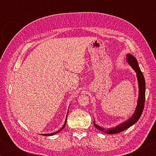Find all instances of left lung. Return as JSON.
I'll return each instance as SVG.
<instances>
[{"instance_id": "obj_1", "label": "left lung", "mask_w": 156, "mask_h": 156, "mask_svg": "<svg viewBox=\"0 0 156 156\" xmlns=\"http://www.w3.org/2000/svg\"><path fill=\"white\" fill-rule=\"evenodd\" d=\"M126 60L131 67L135 70V72L137 73V78H138V84H139V97L138 100V105L136 107V109L135 111V113L133 115V116L131 118H129L128 120L126 122H123L122 124H120L115 128H111L109 129H105L104 128H102L94 123V126H96L98 130L101 131L104 133H106L108 134H114L118 133L120 132H122L123 131L126 130V129L130 127L131 126L134 125L137 121L139 120L140 116L143 112L144 107V101H145V80L143 76V73L141 72L140 69L138 62H137L136 59L131 54L126 55Z\"/></svg>"}]
</instances>
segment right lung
<instances>
[{
	"instance_id": "obj_1",
	"label": "right lung",
	"mask_w": 156,
	"mask_h": 156,
	"mask_svg": "<svg viewBox=\"0 0 156 156\" xmlns=\"http://www.w3.org/2000/svg\"><path fill=\"white\" fill-rule=\"evenodd\" d=\"M66 122H67V118H66V120H65V124H64V125H63V126L60 129V130H58V131H56V132H54V133H49V134H43L44 136H53V135H54V134H56V133H58V132L60 131H61V130H62L63 129L65 128V125H66Z\"/></svg>"
}]
</instances>
